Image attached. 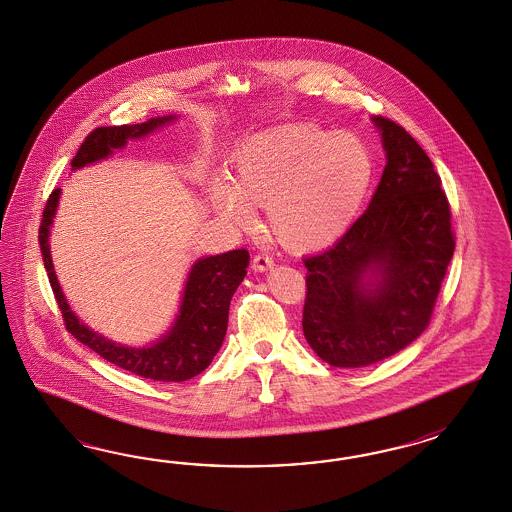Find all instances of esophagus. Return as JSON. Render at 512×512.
Here are the masks:
<instances>
[{
    "mask_svg": "<svg viewBox=\"0 0 512 512\" xmlns=\"http://www.w3.org/2000/svg\"><path fill=\"white\" fill-rule=\"evenodd\" d=\"M274 266V259L268 255V253H257V255H253V259H251V268L253 270H259V272H264V270H268V268H272Z\"/></svg>",
    "mask_w": 512,
    "mask_h": 512,
    "instance_id": "obj_1",
    "label": "esophagus"
}]
</instances>
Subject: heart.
Instances as JSON below:
<instances>
[{
    "instance_id": "heart-1",
    "label": "heart",
    "mask_w": 512,
    "mask_h": 512,
    "mask_svg": "<svg viewBox=\"0 0 512 512\" xmlns=\"http://www.w3.org/2000/svg\"><path fill=\"white\" fill-rule=\"evenodd\" d=\"M373 176L368 146L349 133L283 125L246 140L231 161V182L214 180L210 199L234 223L266 204L272 233L287 246L311 249L338 238L357 216Z\"/></svg>"
}]
</instances>
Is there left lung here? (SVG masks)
Returning <instances> with one entry per match:
<instances>
[{
  "label": "left lung",
  "instance_id": "obj_1",
  "mask_svg": "<svg viewBox=\"0 0 512 512\" xmlns=\"http://www.w3.org/2000/svg\"><path fill=\"white\" fill-rule=\"evenodd\" d=\"M373 124L387 165L368 210L332 248L304 259V336L336 368L375 364L419 338L456 246L430 157L402 125L383 116Z\"/></svg>",
  "mask_w": 512,
  "mask_h": 512
}]
</instances>
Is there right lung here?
<instances>
[{"label":"right lung","mask_w":512,"mask_h":512,"mask_svg":"<svg viewBox=\"0 0 512 512\" xmlns=\"http://www.w3.org/2000/svg\"><path fill=\"white\" fill-rule=\"evenodd\" d=\"M172 120V116L155 118L146 124L112 125L97 127L80 144L77 155L71 161L73 171L97 159H103L114 150L122 148L127 139H139L154 131L157 125ZM60 199V189H54L48 197L43 219L39 227V246L43 263L47 268L48 281L54 291L58 308L62 311L63 325L78 341L88 345L99 357L154 381H187L210 366L216 357L229 321V304L234 291L246 276L249 264L248 249H233L216 257H206L195 263L184 291L180 315L167 336L152 347H124L95 334L82 325L77 315L69 310L63 298L48 248V229Z\"/></svg>","instance_id":"obj_1"}]
</instances>
